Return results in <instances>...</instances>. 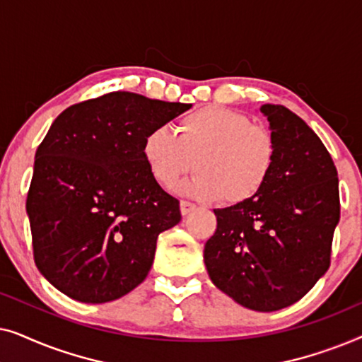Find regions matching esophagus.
I'll use <instances>...</instances> for the list:
<instances>
[{
    "label": "esophagus",
    "mask_w": 362,
    "mask_h": 362,
    "mask_svg": "<svg viewBox=\"0 0 362 362\" xmlns=\"http://www.w3.org/2000/svg\"><path fill=\"white\" fill-rule=\"evenodd\" d=\"M180 206H181V214H182V216H187V214H189V212H192V211L196 209L194 202L186 201V199H182V201L180 202Z\"/></svg>",
    "instance_id": "34e87169"
}]
</instances>
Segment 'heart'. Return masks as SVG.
<instances>
[{
    "mask_svg": "<svg viewBox=\"0 0 362 362\" xmlns=\"http://www.w3.org/2000/svg\"><path fill=\"white\" fill-rule=\"evenodd\" d=\"M141 155L160 186L170 189L196 166L199 173L182 189L201 199L240 204L269 182L276 143L269 128L244 113L211 105L182 117L176 135L165 127L153 128L143 138Z\"/></svg>",
    "mask_w": 362,
    "mask_h": 362,
    "instance_id": "1",
    "label": "heart"
}]
</instances>
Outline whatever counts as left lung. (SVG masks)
I'll return each mask as SVG.
<instances>
[{
  "mask_svg": "<svg viewBox=\"0 0 362 362\" xmlns=\"http://www.w3.org/2000/svg\"><path fill=\"white\" fill-rule=\"evenodd\" d=\"M260 110L276 143L274 173L254 199L214 209L204 264L237 303L276 311L303 298L329 269L339 186L329 151L298 115L274 103Z\"/></svg>",
  "mask_w": 362,
  "mask_h": 362,
  "instance_id": "left-lung-1",
  "label": "left lung"
}]
</instances>
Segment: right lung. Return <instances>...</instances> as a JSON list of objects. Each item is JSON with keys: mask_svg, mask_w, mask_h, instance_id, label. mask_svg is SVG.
I'll return each instance as SVG.
<instances>
[{"mask_svg": "<svg viewBox=\"0 0 362 362\" xmlns=\"http://www.w3.org/2000/svg\"><path fill=\"white\" fill-rule=\"evenodd\" d=\"M191 103L110 92L66 108L34 158L26 211L39 272L64 295L105 303L146 279L180 201L148 171L143 138Z\"/></svg>", "mask_w": 362, "mask_h": 362, "instance_id": "add662e5", "label": "right lung"}]
</instances>
